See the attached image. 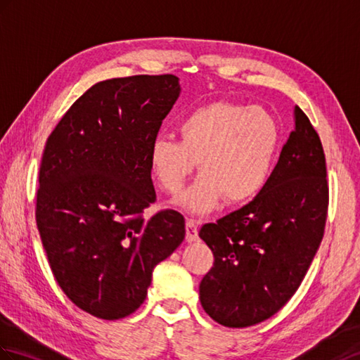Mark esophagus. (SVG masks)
<instances>
[{"instance_id":"obj_1","label":"esophagus","mask_w":360,"mask_h":360,"mask_svg":"<svg viewBox=\"0 0 360 360\" xmlns=\"http://www.w3.org/2000/svg\"><path fill=\"white\" fill-rule=\"evenodd\" d=\"M186 239L187 242L198 240V224L193 219L186 221Z\"/></svg>"}]
</instances>
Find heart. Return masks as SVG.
Listing matches in <instances>:
<instances>
[{"mask_svg":"<svg viewBox=\"0 0 360 360\" xmlns=\"http://www.w3.org/2000/svg\"><path fill=\"white\" fill-rule=\"evenodd\" d=\"M179 139L156 136L148 164L160 187L176 195L199 162L200 176L176 204L187 212H212L225 198L244 204L270 181L281 147L279 124L261 107L212 101L178 121Z\"/></svg>","mask_w":360,"mask_h":360,"instance_id":"b5f03b06","label":"heart"}]
</instances>
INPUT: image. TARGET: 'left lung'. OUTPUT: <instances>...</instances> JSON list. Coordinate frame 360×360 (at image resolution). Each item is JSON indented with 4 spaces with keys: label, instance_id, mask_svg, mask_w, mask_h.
I'll list each match as a JSON object with an SVG mask.
<instances>
[{
    "label": "left lung",
    "instance_id": "1",
    "mask_svg": "<svg viewBox=\"0 0 360 360\" xmlns=\"http://www.w3.org/2000/svg\"><path fill=\"white\" fill-rule=\"evenodd\" d=\"M327 212L322 142L296 105L295 130L265 188L247 205L199 231L214 256L199 283L205 313L230 328L250 327L278 313L310 269Z\"/></svg>",
    "mask_w": 360,
    "mask_h": 360
}]
</instances>
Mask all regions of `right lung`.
Masks as SVG:
<instances>
[{
    "label": "right lung",
    "instance_id": "right-lung-1",
    "mask_svg": "<svg viewBox=\"0 0 360 360\" xmlns=\"http://www.w3.org/2000/svg\"><path fill=\"white\" fill-rule=\"evenodd\" d=\"M179 91L174 75L101 81L72 104L46 142L39 236L58 285L99 319L136 311L153 269L186 238L178 212L142 218L156 199L150 144Z\"/></svg>",
    "mask_w": 360,
    "mask_h": 360
}]
</instances>
